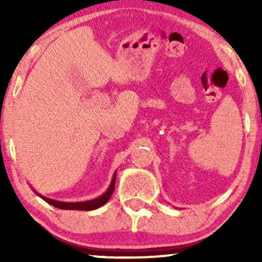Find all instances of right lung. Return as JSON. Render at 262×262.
Wrapping results in <instances>:
<instances>
[{"instance_id":"obj_1","label":"right lung","mask_w":262,"mask_h":262,"mask_svg":"<svg viewBox=\"0 0 262 262\" xmlns=\"http://www.w3.org/2000/svg\"><path fill=\"white\" fill-rule=\"evenodd\" d=\"M114 183H116V175H114L112 182H111L110 188L107 189V192L104 194H102L101 197L96 198V200L92 201H86V202H74V203H69V202H59V201H54L50 200V198L43 197L40 196L45 202H48L52 206L56 207V208L60 209H74V210H92L98 208V207L103 206L104 203L108 202L111 196H112L113 191H114Z\"/></svg>"}]
</instances>
